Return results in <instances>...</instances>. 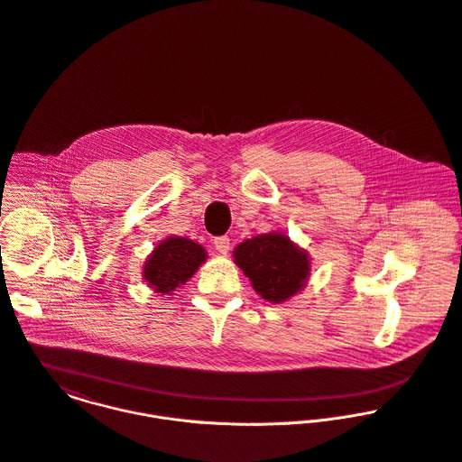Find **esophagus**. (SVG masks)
Wrapping results in <instances>:
<instances>
[{
    "label": "esophagus",
    "mask_w": 462,
    "mask_h": 462,
    "mask_svg": "<svg viewBox=\"0 0 462 462\" xmlns=\"http://www.w3.org/2000/svg\"><path fill=\"white\" fill-rule=\"evenodd\" d=\"M215 249L220 253V254H227L229 249H231V240L227 236H217L215 242H213Z\"/></svg>",
    "instance_id": "1"
}]
</instances>
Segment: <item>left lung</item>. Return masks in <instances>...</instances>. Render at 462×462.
Wrapping results in <instances>:
<instances>
[{"label": "left lung", "mask_w": 462, "mask_h": 462, "mask_svg": "<svg viewBox=\"0 0 462 462\" xmlns=\"http://www.w3.org/2000/svg\"><path fill=\"white\" fill-rule=\"evenodd\" d=\"M233 256L253 289L271 303H283L305 289L310 274L308 253L283 233L249 238L233 251Z\"/></svg>", "instance_id": "obj_1"}]
</instances>
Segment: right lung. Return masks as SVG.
<instances>
[{
  "mask_svg": "<svg viewBox=\"0 0 462 462\" xmlns=\"http://www.w3.org/2000/svg\"><path fill=\"white\" fill-rule=\"evenodd\" d=\"M204 247L189 238L168 236L157 244L143 267V278L161 296H170L184 285L206 262Z\"/></svg>",
  "mask_w": 462,
  "mask_h": 462,
  "instance_id": "right-lung-1",
  "label": "right lung"
}]
</instances>
